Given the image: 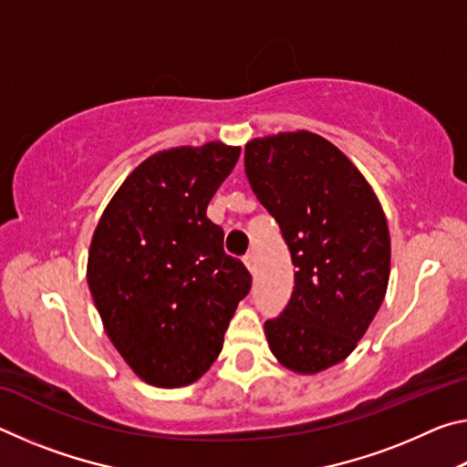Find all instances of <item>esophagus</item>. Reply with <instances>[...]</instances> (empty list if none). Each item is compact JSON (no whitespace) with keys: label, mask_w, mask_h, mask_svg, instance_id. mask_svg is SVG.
<instances>
[{"label":"esophagus","mask_w":467,"mask_h":467,"mask_svg":"<svg viewBox=\"0 0 467 467\" xmlns=\"http://www.w3.org/2000/svg\"><path fill=\"white\" fill-rule=\"evenodd\" d=\"M243 262H244V265H247V270L253 274L255 272V267H257V264H255V255H253V253H247V255L243 257Z\"/></svg>","instance_id":"1"}]
</instances>
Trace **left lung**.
I'll return each instance as SVG.
<instances>
[{"mask_svg": "<svg viewBox=\"0 0 467 467\" xmlns=\"http://www.w3.org/2000/svg\"><path fill=\"white\" fill-rule=\"evenodd\" d=\"M244 172L296 267L286 309L265 321L267 344L282 367L321 373L350 357L385 298L383 208L350 158L305 130L247 141Z\"/></svg>", "mask_w": 467, "mask_h": 467, "instance_id": "8db88e82", "label": "left lung"}]
</instances>
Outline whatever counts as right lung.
<instances>
[{
	"label": "right lung",
	"mask_w": 467,
	"mask_h": 467,
	"mask_svg": "<svg viewBox=\"0 0 467 467\" xmlns=\"http://www.w3.org/2000/svg\"><path fill=\"white\" fill-rule=\"evenodd\" d=\"M241 148L223 141L148 156L130 172L92 234L86 278L110 342L154 387H185L223 350L251 290L224 231L205 216Z\"/></svg>",
	"instance_id": "1"
}]
</instances>
